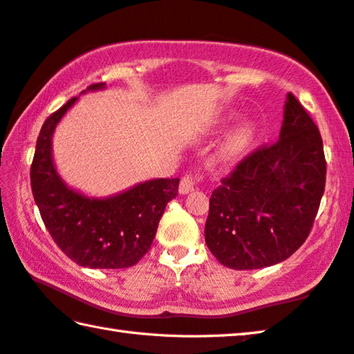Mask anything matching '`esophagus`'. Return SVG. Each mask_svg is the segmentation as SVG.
Instances as JSON below:
<instances>
[{
  "label": "esophagus",
  "instance_id": "1",
  "mask_svg": "<svg viewBox=\"0 0 354 354\" xmlns=\"http://www.w3.org/2000/svg\"><path fill=\"white\" fill-rule=\"evenodd\" d=\"M195 184H196V181H195L194 176H192V175H185V176L181 179V183H179V194H181V195L190 194V192L195 189Z\"/></svg>",
  "mask_w": 354,
  "mask_h": 354
}]
</instances>
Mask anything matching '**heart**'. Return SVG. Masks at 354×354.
<instances>
[{"label": "heart", "instance_id": "obj_1", "mask_svg": "<svg viewBox=\"0 0 354 354\" xmlns=\"http://www.w3.org/2000/svg\"><path fill=\"white\" fill-rule=\"evenodd\" d=\"M250 136H252V130H250L249 125H241L240 128H236V130L230 134L227 142L224 144V158H235L236 155H240L250 142Z\"/></svg>", "mask_w": 354, "mask_h": 354}]
</instances>
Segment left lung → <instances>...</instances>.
Instances as JSON below:
<instances>
[{"label": "left lung", "instance_id": "left-lung-1", "mask_svg": "<svg viewBox=\"0 0 354 354\" xmlns=\"http://www.w3.org/2000/svg\"><path fill=\"white\" fill-rule=\"evenodd\" d=\"M319 128L289 93L279 140L254 151L212 192L205 244L244 271L289 259L310 235L325 190Z\"/></svg>", "mask_w": 354, "mask_h": 354}]
</instances>
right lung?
Segmentation results:
<instances>
[{"instance_id": "right-lung-1", "label": "right lung", "mask_w": 354, "mask_h": 354, "mask_svg": "<svg viewBox=\"0 0 354 354\" xmlns=\"http://www.w3.org/2000/svg\"><path fill=\"white\" fill-rule=\"evenodd\" d=\"M105 86L95 83L82 94ZM77 100L71 99L44 120L30 167L32 195L57 246L77 265L130 268L149 252L167 203L178 195L179 179H150L110 196H89L69 187L55 167L53 138Z\"/></svg>"}]
</instances>
